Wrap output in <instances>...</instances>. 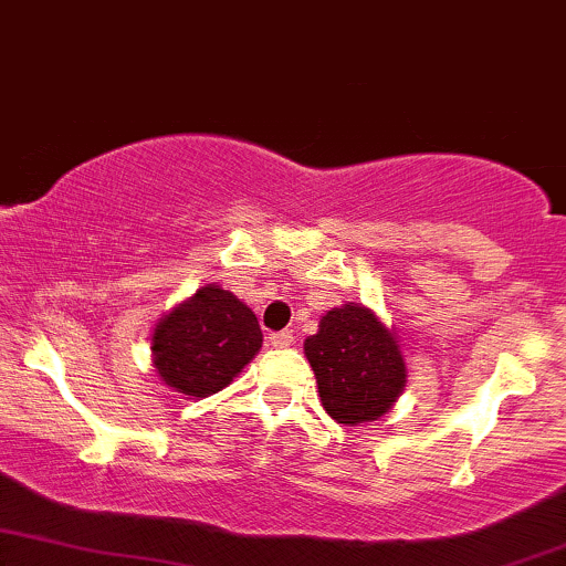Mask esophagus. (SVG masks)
I'll list each match as a JSON object with an SVG mask.
<instances>
[{"label":"esophagus","instance_id":"esophagus-1","mask_svg":"<svg viewBox=\"0 0 566 566\" xmlns=\"http://www.w3.org/2000/svg\"><path fill=\"white\" fill-rule=\"evenodd\" d=\"M269 344H272L274 348H290L294 344V336L292 331H280V333H272L269 336Z\"/></svg>","mask_w":566,"mask_h":566}]
</instances>
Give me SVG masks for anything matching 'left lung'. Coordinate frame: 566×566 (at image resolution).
<instances>
[{
	"instance_id": "left-lung-1",
	"label": "left lung",
	"mask_w": 566,
	"mask_h": 566,
	"mask_svg": "<svg viewBox=\"0 0 566 566\" xmlns=\"http://www.w3.org/2000/svg\"><path fill=\"white\" fill-rule=\"evenodd\" d=\"M305 356L325 412L344 426L387 416L408 381L395 331L359 302L328 310L315 336L305 338Z\"/></svg>"
}]
</instances>
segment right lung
I'll return each instance as SVG.
<instances>
[{
    "label": "right lung",
    "mask_w": 566,
    "mask_h": 566,
    "mask_svg": "<svg viewBox=\"0 0 566 566\" xmlns=\"http://www.w3.org/2000/svg\"><path fill=\"white\" fill-rule=\"evenodd\" d=\"M264 344L256 315L233 292L205 284L158 317L150 359L174 392L189 400L226 389Z\"/></svg>",
    "instance_id": "add662e5"
}]
</instances>
